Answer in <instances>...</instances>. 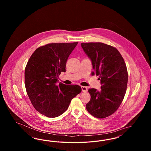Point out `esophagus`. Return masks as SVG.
Instances as JSON below:
<instances>
[{"mask_svg": "<svg viewBox=\"0 0 151 151\" xmlns=\"http://www.w3.org/2000/svg\"><path fill=\"white\" fill-rule=\"evenodd\" d=\"M81 88L82 91H83V92H87V87H86V86H81Z\"/></svg>", "mask_w": 151, "mask_h": 151, "instance_id": "34e87169", "label": "esophagus"}]
</instances>
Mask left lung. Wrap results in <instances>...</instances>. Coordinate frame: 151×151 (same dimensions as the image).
Masks as SVG:
<instances>
[{
  "mask_svg": "<svg viewBox=\"0 0 151 151\" xmlns=\"http://www.w3.org/2000/svg\"><path fill=\"white\" fill-rule=\"evenodd\" d=\"M81 47L91 60L94 71L99 76L101 91L91 88L88 111L94 117L104 118L113 114L124 99L128 81L126 65L121 54L113 46L101 42L81 43Z\"/></svg>",
  "mask_w": 151,
  "mask_h": 151,
  "instance_id": "obj_1",
  "label": "left lung"
}]
</instances>
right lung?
<instances>
[{"label": "right lung", "instance_id": "right-lung-1", "mask_svg": "<svg viewBox=\"0 0 151 151\" xmlns=\"http://www.w3.org/2000/svg\"><path fill=\"white\" fill-rule=\"evenodd\" d=\"M78 42L52 43L37 49L25 70L27 92L34 108L47 117L55 118L67 110L73 98L81 92L78 85L58 83L65 72L66 62Z\"/></svg>", "mask_w": 151, "mask_h": 151}]
</instances>
